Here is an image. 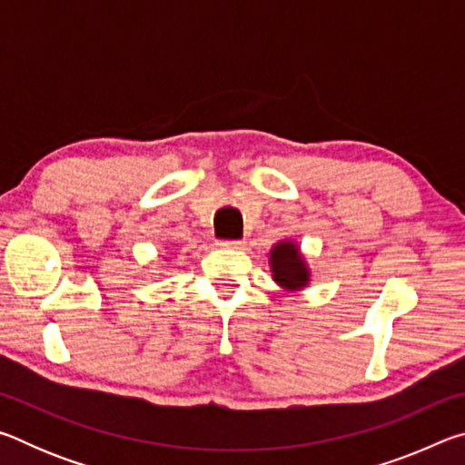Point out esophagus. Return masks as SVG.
Segmentation results:
<instances>
[{
    "label": "esophagus",
    "instance_id": "34e87169",
    "mask_svg": "<svg viewBox=\"0 0 465 465\" xmlns=\"http://www.w3.org/2000/svg\"><path fill=\"white\" fill-rule=\"evenodd\" d=\"M219 246L230 248V250H242L243 248V242H219Z\"/></svg>",
    "mask_w": 465,
    "mask_h": 465
}]
</instances>
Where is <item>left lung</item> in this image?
I'll return each mask as SVG.
<instances>
[{
  "mask_svg": "<svg viewBox=\"0 0 465 465\" xmlns=\"http://www.w3.org/2000/svg\"><path fill=\"white\" fill-rule=\"evenodd\" d=\"M269 266L272 281L282 291L295 293V291H302L312 282V269L295 240L287 238L274 243L269 250Z\"/></svg>",
  "mask_w": 465,
  "mask_h": 465,
  "instance_id": "1",
  "label": "left lung"
}]
</instances>
